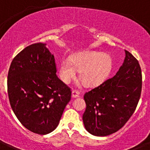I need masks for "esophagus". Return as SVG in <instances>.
Listing matches in <instances>:
<instances>
[{
  "mask_svg": "<svg viewBox=\"0 0 150 150\" xmlns=\"http://www.w3.org/2000/svg\"><path fill=\"white\" fill-rule=\"evenodd\" d=\"M79 95V91L77 90H73L72 91V97L73 98H77Z\"/></svg>",
  "mask_w": 150,
  "mask_h": 150,
  "instance_id": "1",
  "label": "esophagus"
}]
</instances>
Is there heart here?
Here are the masks:
<instances>
[{
    "label": "heart",
    "mask_w": 150,
    "mask_h": 150,
    "mask_svg": "<svg viewBox=\"0 0 150 150\" xmlns=\"http://www.w3.org/2000/svg\"><path fill=\"white\" fill-rule=\"evenodd\" d=\"M111 57L98 52L74 54L69 61L61 62L59 74L64 83H69L79 71V78L87 86H96L104 81L112 69Z\"/></svg>",
    "instance_id": "heart-1"
}]
</instances>
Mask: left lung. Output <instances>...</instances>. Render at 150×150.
Here are the masks:
<instances>
[{"label": "left lung", "mask_w": 150, "mask_h": 150, "mask_svg": "<svg viewBox=\"0 0 150 150\" xmlns=\"http://www.w3.org/2000/svg\"><path fill=\"white\" fill-rule=\"evenodd\" d=\"M125 52L124 62L116 75L84 95L83 121L87 132L95 136L104 137L122 128L140 100L141 69L138 61Z\"/></svg>", "instance_id": "left-lung-1"}]
</instances>
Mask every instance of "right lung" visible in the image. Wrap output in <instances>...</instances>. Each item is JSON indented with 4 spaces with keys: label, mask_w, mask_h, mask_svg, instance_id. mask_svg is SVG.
Instances as JSON below:
<instances>
[{
    "label": "right lung",
    "mask_w": 150,
    "mask_h": 150,
    "mask_svg": "<svg viewBox=\"0 0 150 150\" xmlns=\"http://www.w3.org/2000/svg\"><path fill=\"white\" fill-rule=\"evenodd\" d=\"M54 55L42 43L21 51L7 76L10 106L30 132L44 135L55 129L71 98V88L56 75Z\"/></svg>",
    "instance_id": "obj_1"
}]
</instances>
